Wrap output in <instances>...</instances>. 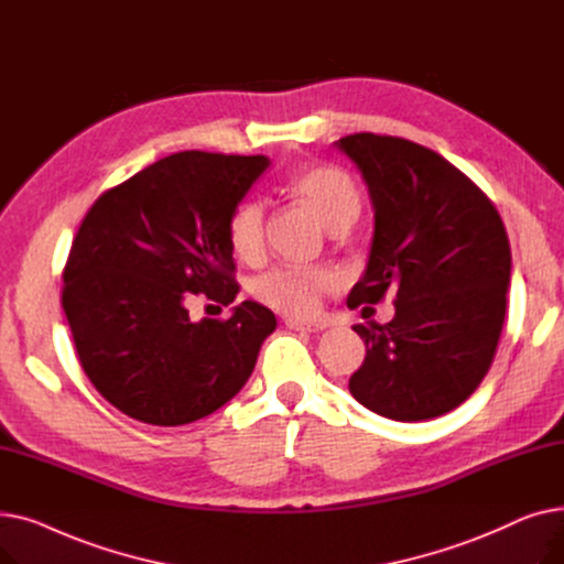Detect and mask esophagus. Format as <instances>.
Listing matches in <instances>:
<instances>
[{"instance_id": "1", "label": "esophagus", "mask_w": 564, "mask_h": 564, "mask_svg": "<svg viewBox=\"0 0 564 564\" xmlns=\"http://www.w3.org/2000/svg\"><path fill=\"white\" fill-rule=\"evenodd\" d=\"M285 327H288V329H294V332H308V334H313V332L327 329V324H324V322H306V319L288 317V319H285Z\"/></svg>"}]
</instances>
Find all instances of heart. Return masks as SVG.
Wrapping results in <instances>:
<instances>
[{"label": "heart", "instance_id": "1", "mask_svg": "<svg viewBox=\"0 0 564 564\" xmlns=\"http://www.w3.org/2000/svg\"><path fill=\"white\" fill-rule=\"evenodd\" d=\"M285 187L292 196L311 205L319 221L334 232L347 230L359 217L361 198L357 185L336 166H306L294 171ZM226 240L237 260L251 262L260 256L264 240V207L260 200L245 198L232 207L226 221ZM338 285L340 276L329 267L279 264L260 274L251 290L253 297L264 306L290 315H311L322 294Z\"/></svg>", "mask_w": 564, "mask_h": 564}]
</instances>
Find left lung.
<instances>
[{
  "instance_id": "left-lung-1",
  "label": "left lung",
  "mask_w": 564,
  "mask_h": 564,
  "mask_svg": "<svg viewBox=\"0 0 564 564\" xmlns=\"http://www.w3.org/2000/svg\"><path fill=\"white\" fill-rule=\"evenodd\" d=\"M375 210L368 267L347 306L395 290V317L351 327L366 361L349 393L402 423L443 416L489 372L506 322L512 253L494 203L425 145L372 132L336 141Z\"/></svg>"
}]
</instances>
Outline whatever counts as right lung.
I'll list each match as a JSON object with an SVG mask.
<instances>
[{"label": "right lung", "instance_id": "right-lung-1", "mask_svg": "<svg viewBox=\"0 0 564 564\" xmlns=\"http://www.w3.org/2000/svg\"><path fill=\"white\" fill-rule=\"evenodd\" d=\"M270 166L264 155L185 151L107 189L86 213L62 304L79 364L126 416L160 427L210 416L240 393L276 317L258 302L228 319L187 311L189 294L232 304L226 221Z\"/></svg>", "mask_w": 564, "mask_h": 564}]
</instances>
